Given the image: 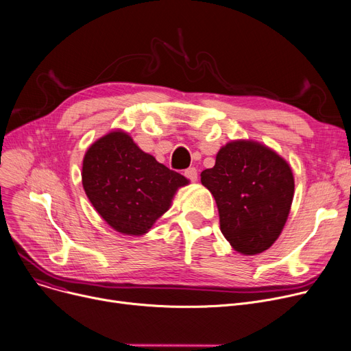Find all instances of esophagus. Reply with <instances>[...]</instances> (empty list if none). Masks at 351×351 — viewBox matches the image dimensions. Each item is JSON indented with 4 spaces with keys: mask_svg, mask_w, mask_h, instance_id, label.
Wrapping results in <instances>:
<instances>
[{
    "mask_svg": "<svg viewBox=\"0 0 351 351\" xmlns=\"http://www.w3.org/2000/svg\"><path fill=\"white\" fill-rule=\"evenodd\" d=\"M184 176L187 177L189 180H191V181H197V178H198V171H197L195 167H190V169H187V170L184 171Z\"/></svg>",
    "mask_w": 351,
    "mask_h": 351,
    "instance_id": "obj_1",
    "label": "esophagus"
}]
</instances>
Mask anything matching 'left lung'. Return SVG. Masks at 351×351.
Segmentation results:
<instances>
[{
  "instance_id": "left-lung-1",
  "label": "left lung",
  "mask_w": 351,
  "mask_h": 351,
  "mask_svg": "<svg viewBox=\"0 0 351 351\" xmlns=\"http://www.w3.org/2000/svg\"><path fill=\"white\" fill-rule=\"evenodd\" d=\"M215 198L219 228L243 255L269 250L279 238L295 194L287 161L254 140H232L217 154L215 166L201 173Z\"/></svg>"
}]
</instances>
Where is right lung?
<instances>
[{"mask_svg": "<svg viewBox=\"0 0 351 351\" xmlns=\"http://www.w3.org/2000/svg\"><path fill=\"white\" fill-rule=\"evenodd\" d=\"M82 184L97 214L114 231L140 237L169 211L177 190L190 181L144 153L119 129L90 144Z\"/></svg>", "mask_w": 351, "mask_h": 351, "instance_id": "add662e5", "label": "right lung"}]
</instances>
